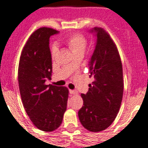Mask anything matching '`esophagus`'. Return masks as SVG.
<instances>
[{"label":"esophagus","mask_w":148,"mask_h":148,"mask_svg":"<svg viewBox=\"0 0 148 148\" xmlns=\"http://www.w3.org/2000/svg\"><path fill=\"white\" fill-rule=\"evenodd\" d=\"M69 93H70V94H71V95H77V91L70 90H69Z\"/></svg>","instance_id":"1"}]
</instances>
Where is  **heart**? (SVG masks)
Segmentation results:
<instances>
[{
  "label": "heart",
  "instance_id": "1",
  "mask_svg": "<svg viewBox=\"0 0 148 148\" xmlns=\"http://www.w3.org/2000/svg\"><path fill=\"white\" fill-rule=\"evenodd\" d=\"M64 42L68 45L74 55L78 53H84L86 49V44H87L86 38L80 33H74V34L70 35L64 39ZM57 51V47L55 45H52L51 47V56L52 58L55 57Z\"/></svg>",
  "mask_w": 148,
  "mask_h": 148
}]
</instances>
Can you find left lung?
<instances>
[{"label": "left lung", "mask_w": 148, "mask_h": 148, "mask_svg": "<svg viewBox=\"0 0 148 148\" xmlns=\"http://www.w3.org/2000/svg\"><path fill=\"white\" fill-rule=\"evenodd\" d=\"M97 45L90 61V77L84 105L78 112L80 123L92 132L105 130L114 122L122 100L124 83L122 64L117 47L104 29L95 27Z\"/></svg>", "instance_id": "8db88e82"}]
</instances>
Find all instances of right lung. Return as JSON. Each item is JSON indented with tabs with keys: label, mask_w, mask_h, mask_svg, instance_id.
Returning <instances> with one entry per match:
<instances>
[{
	"label": "right lung",
	"mask_w": 148,
	"mask_h": 148,
	"mask_svg": "<svg viewBox=\"0 0 148 148\" xmlns=\"http://www.w3.org/2000/svg\"><path fill=\"white\" fill-rule=\"evenodd\" d=\"M58 32L48 27L32 32L23 49L18 68L24 109L33 125L47 132L62 124L69 93L65 86L45 84V80L51 79L52 72L49 37Z\"/></svg>",
	"instance_id": "add662e5"
}]
</instances>
